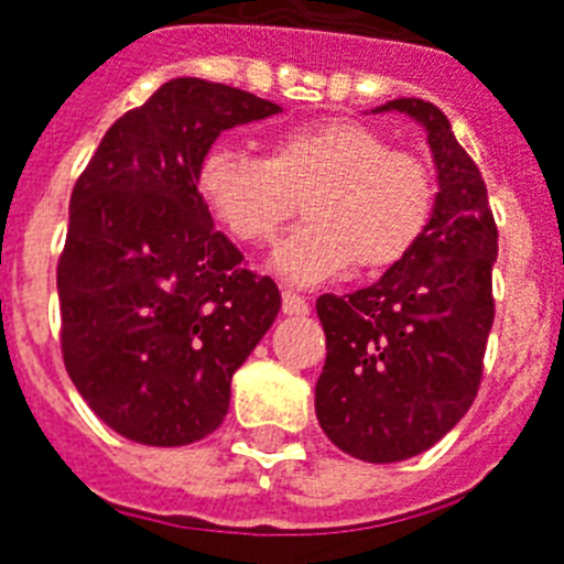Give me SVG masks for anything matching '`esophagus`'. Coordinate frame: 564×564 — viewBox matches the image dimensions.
<instances>
[{"label":"esophagus","mask_w":564,"mask_h":564,"mask_svg":"<svg viewBox=\"0 0 564 564\" xmlns=\"http://www.w3.org/2000/svg\"><path fill=\"white\" fill-rule=\"evenodd\" d=\"M308 302L302 300L300 293H293V291H285L282 293V314L288 316H305L308 314Z\"/></svg>","instance_id":"1"}]
</instances>
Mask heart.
Here are the masks:
<instances>
[{"instance_id": "1", "label": "heart", "mask_w": 564, "mask_h": 564, "mask_svg": "<svg viewBox=\"0 0 564 564\" xmlns=\"http://www.w3.org/2000/svg\"><path fill=\"white\" fill-rule=\"evenodd\" d=\"M204 207L232 241L262 248L305 202L308 225L273 250L271 271L291 285H319L357 262L386 271L406 259L432 218L430 170L383 134L351 120L291 126L268 158L213 147L198 166Z\"/></svg>"}]
</instances>
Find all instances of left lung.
Wrapping results in <instances>:
<instances>
[{
	"label": "left lung",
	"instance_id": "left-lung-1",
	"mask_svg": "<svg viewBox=\"0 0 564 564\" xmlns=\"http://www.w3.org/2000/svg\"><path fill=\"white\" fill-rule=\"evenodd\" d=\"M423 126L438 193L415 250L375 285L325 293L316 421L343 453L392 464L426 453L476 400L492 328V264L499 230L473 158L438 106L400 97L377 106Z\"/></svg>",
	"mask_w": 564,
	"mask_h": 564
}]
</instances>
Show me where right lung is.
Listing matches in <instances>:
<instances>
[{
  "label": "right lung",
  "instance_id": "add662e5",
  "mask_svg": "<svg viewBox=\"0 0 564 564\" xmlns=\"http://www.w3.org/2000/svg\"><path fill=\"white\" fill-rule=\"evenodd\" d=\"M279 111L175 77L115 120L74 184L57 268L63 360L123 438L184 446L216 432L232 375L282 308L273 279L250 271L198 195L218 134Z\"/></svg>",
  "mask_w": 564,
  "mask_h": 564
}]
</instances>
